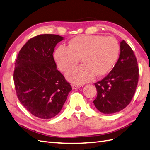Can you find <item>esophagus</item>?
<instances>
[{
	"instance_id": "34e87169",
	"label": "esophagus",
	"mask_w": 150,
	"mask_h": 150,
	"mask_svg": "<svg viewBox=\"0 0 150 150\" xmlns=\"http://www.w3.org/2000/svg\"><path fill=\"white\" fill-rule=\"evenodd\" d=\"M81 86H79V85H76V84H73L72 85V88H73V89H79V88H81Z\"/></svg>"
}]
</instances>
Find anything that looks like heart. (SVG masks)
<instances>
[{"label":"heart","instance_id":"obj_1","mask_svg":"<svg viewBox=\"0 0 150 150\" xmlns=\"http://www.w3.org/2000/svg\"><path fill=\"white\" fill-rule=\"evenodd\" d=\"M119 50V44L112 37L80 36L71 40L68 47L60 45L54 57L59 68L64 72L75 67L81 58L82 64L68 71L66 76L75 84H83L95 75L107 74L116 62Z\"/></svg>","mask_w":150,"mask_h":150}]
</instances>
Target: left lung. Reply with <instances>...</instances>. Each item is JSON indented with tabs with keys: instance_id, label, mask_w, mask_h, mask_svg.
Masks as SVG:
<instances>
[{
	"instance_id": "left-lung-1",
	"label": "left lung",
	"mask_w": 150,
	"mask_h": 150,
	"mask_svg": "<svg viewBox=\"0 0 150 150\" xmlns=\"http://www.w3.org/2000/svg\"><path fill=\"white\" fill-rule=\"evenodd\" d=\"M137 65L134 51L126 41H121L116 64L105 78L95 83L97 96L93 103L100 112L116 113L130 103L138 83Z\"/></svg>"
}]
</instances>
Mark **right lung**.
<instances>
[{"label":"right lung","mask_w":150,"mask_h":150,"mask_svg":"<svg viewBox=\"0 0 150 150\" xmlns=\"http://www.w3.org/2000/svg\"><path fill=\"white\" fill-rule=\"evenodd\" d=\"M64 38L40 34L21 48L13 74L17 96L34 116L50 119L61 110L71 86L57 69L54 48Z\"/></svg>","instance_id":"obj_1"}]
</instances>
